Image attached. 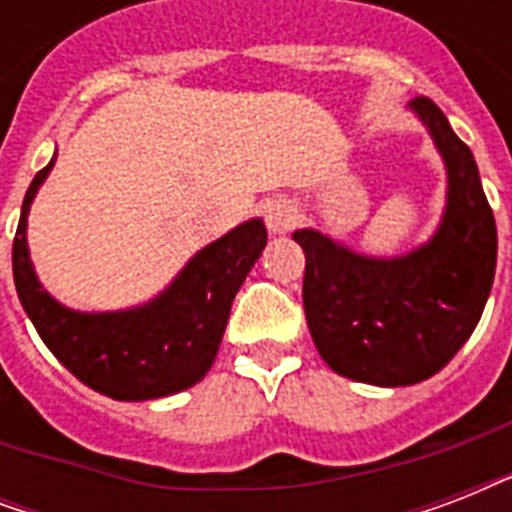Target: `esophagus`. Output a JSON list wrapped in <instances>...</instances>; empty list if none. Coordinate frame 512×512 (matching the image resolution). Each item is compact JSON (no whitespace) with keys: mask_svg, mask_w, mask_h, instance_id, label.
<instances>
[{"mask_svg":"<svg viewBox=\"0 0 512 512\" xmlns=\"http://www.w3.org/2000/svg\"><path fill=\"white\" fill-rule=\"evenodd\" d=\"M300 220L297 207L289 199H273L265 204V225L271 233H287L292 231Z\"/></svg>","mask_w":512,"mask_h":512,"instance_id":"esophagus-1","label":"esophagus"}]
</instances>
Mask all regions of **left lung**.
Segmentation results:
<instances>
[{"instance_id":"8db88e82","label":"left lung","mask_w":512,"mask_h":512,"mask_svg":"<svg viewBox=\"0 0 512 512\" xmlns=\"http://www.w3.org/2000/svg\"><path fill=\"white\" fill-rule=\"evenodd\" d=\"M449 170V204L430 244L396 260L348 252L316 231H297L305 252L303 308L321 358L337 374L372 385H414L452 361L476 329L492 292L497 225L476 159L420 95Z\"/></svg>"}]
</instances>
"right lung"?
<instances>
[{"label":"right lung","instance_id":"1","mask_svg":"<svg viewBox=\"0 0 512 512\" xmlns=\"http://www.w3.org/2000/svg\"><path fill=\"white\" fill-rule=\"evenodd\" d=\"M52 159L31 180L12 241V276L20 305L52 356L103 396L146 401L191 388L212 366L231 303L263 252L260 220L233 228L201 249L154 303L119 313H76L55 303L34 276L26 247V215Z\"/></svg>","mask_w":512,"mask_h":512}]
</instances>
